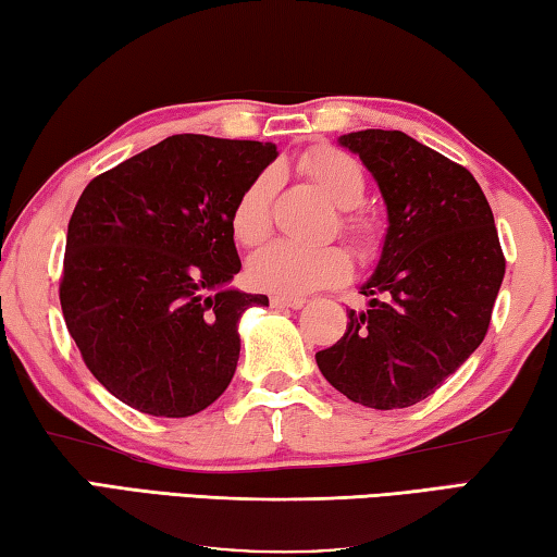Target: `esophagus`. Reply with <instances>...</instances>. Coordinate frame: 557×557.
Masks as SVG:
<instances>
[{"instance_id":"1","label":"esophagus","mask_w":557,"mask_h":557,"mask_svg":"<svg viewBox=\"0 0 557 557\" xmlns=\"http://www.w3.org/2000/svg\"><path fill=\"white\" fill-rule=\"evenodd\" d=\"M306 304V298H288V296H271L273 308H300Z\"/></svg>"}]
</instances>
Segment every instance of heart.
<instances>
[{
	"instance_id": "heart-1",
	"label": "heart",
	"mask_w": 557,
	"mask_h": 557,
	"mask_svg": "<svg viewBox=\"0 0 557 557\" xmlns=\"http://www.w3.org/2000/svg\"><path fill=\"white\" fill-rule=\"evenodd\" d=\"M300 171L313 181L320 193L339 210H352L364 200L367 181L359 163L333 146H318L300 159ZM278 188V173L261 171L239 193L230 212V230L244 247H257L271 232V202ZM339 230L355 244L357 251H372L376 244L374 222L362 214L347 212L339 218ZM347 251L335 244L327 247H304L294 242H271L259 249L247 263V278L253 288L267 294L300 298L313 290L343 284L349 276Z\"/></svg>"
}]
</instances>
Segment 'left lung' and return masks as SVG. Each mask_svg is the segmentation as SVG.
Listing matches in <instances>:
<instances>
[{
    "mask_svg": "<svg viewBox=\"0 0 557 557\" xmlns=\"http://www.w3.org/2000/svg\"><path fill=\"white\" fill-rule=\"evenodd\" d=\"M382 190V257L349 310L347 333L320 349V372L349 401L379 411L423 401L490 330L506 261L494 214L465 165L404 132L339 136Z\"/></svg>",
    "mask_w": 557,
    "mask_h": 557,
    "instance_id": "obj_1",
    "label": "left lung"
}]
</instances>
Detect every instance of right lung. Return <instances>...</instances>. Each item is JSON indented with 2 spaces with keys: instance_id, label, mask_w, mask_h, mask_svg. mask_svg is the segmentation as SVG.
Masks as SVG:
<instances>
[{
  "instance_id": "obj_1",
  "label": "right lung",
  "mask_w": 557,
  "mask_h": 557,
  "mask_svg": "<svg viewBox=\"0 0 557 557\" xmlns=\"http://www.w3.org/2000/svg\"><path fill=\"white\" fill-rule=\"evenodd\" d=\"M273 144L175 134L97 175L67 222L61 308L107 392L163 418L230 386L239 318L267 296L230 288L242 261L230 212Z\"/></svg>"
}]
</instances>
